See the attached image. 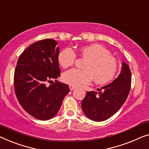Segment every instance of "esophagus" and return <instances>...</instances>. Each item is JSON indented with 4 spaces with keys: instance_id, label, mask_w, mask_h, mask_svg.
Instances as JSON below:
<instances>
[{
    "instance_id": "esophagus-1",
    "label": "esophagus",
    "mask_w": 149,
    "mask_h": 149,
    "mask_svg": "<svg viewBox=\"0 0 149 149\" xmlns=\"http://www.w3.org/2000/svg\"><path fill=\"white\" fill-rule=\"evenodd\" d=\"M69 87H70V90H74V89H75V86H72V85H70V86H69Z\"/></svg>"
}]
</instances>
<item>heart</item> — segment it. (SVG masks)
<instances>
[{
    "mask_svg": "<svg viewBox=\"0 0 149 149\" xmlns=\"http://www.w3.org/2000/svg\"><path fill=\"white\" fill-rule=\"evenodd\" d=\"M77 53L86 59L83 67L84 70L72 69L65 72L62 76L65 83L77 86L90 83L93 78L95 83L104 84L114 78L118 70L117 61L103 45L94 43L84 46L79 49ZM75 57L74 51L65 49L59 53L58 62L66 68L73 65Z\"/></svg>",
    "mask_w": 149,
    "mask_h": 149,
    "instance_id": "heart-1",
    "label": "heart"
}]
</instances>
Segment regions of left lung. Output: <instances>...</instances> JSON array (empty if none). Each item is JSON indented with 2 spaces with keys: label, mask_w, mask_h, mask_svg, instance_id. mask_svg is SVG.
<instances>
[{
  "label": "left lung",
  "mask_w": 149,
  "mask_h": 149,
  "mask_svg": "<svg viewBox=\"0 0 149 149\" xmlns=\"http://www.w3.org/2000/svg\"><path fill=\"white\" fill-rule=\"evenodd\" d=\"M131 84V72L125 62L122 63L120 74L108 85L87 92L81 102L84 114L93 121L101 122L116 114L128 96Z\"/></svg>",
  "instance_id": "left-lung-1"
}]
</instances>
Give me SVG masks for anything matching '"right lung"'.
Here are the masks:
<instances>
[{"mask_svg":"<svg viewBox=\"0 0 149 149\" xmlns=\"http://www.w3.org/2000/svg\"><path fill=\"white\" fill-rule=\"evenodd\" d=\"M54 39L35 42L20 55L14 75L15 94L22 108L41 120L52 119L57 114L70 90L68 84L55 80L60 75L59 48Z\"/></svg>","mask_w":149,"mask_h":149,"instance_id":"right-lung-1","label":"right lung"}]
</instances>
